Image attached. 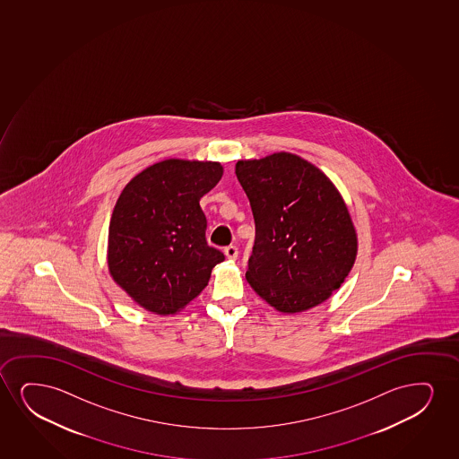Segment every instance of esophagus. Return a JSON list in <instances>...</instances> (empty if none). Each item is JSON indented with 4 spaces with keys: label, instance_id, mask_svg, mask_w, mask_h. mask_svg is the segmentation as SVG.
<instances>
[{
    "label": "esophagus",
    "instance_id": "34e87169",
    "mask_svg": "<svg viewBox=\"0 0 459 459\" xmlns=\"http://www.w3.org/2000/svg\"><path fill=\"white\" fill-rule=\"evenodd\" d=\"M223 253H225V255H227L228 259H231V261H236V259H238V247H234V245H230V247H227Z\"/></svg>",
    "mask_w": 459,
    "mask_h": 459
}]
</instances>
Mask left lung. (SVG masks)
<instances>
[{
	"label": "left lung",
	"instance_id": "obj_1",
	"mask_svg": "<svg viewBox=\"0 0 459 459\" xmlns=\"http://www.w3.org/2000/svg\"><path fill=\"white\" fill-rule=\"evenodd\" d=\"M250 200L255 238L248 259L251 289L282 314L318 306L354 267V221L331 178L289 152L236 164Z\"/></svg>",
	"mask_w": 459,
	"mask_h": 459
}]
</instances>
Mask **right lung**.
<instances>
[{
    "mask_svg": "<svg viewBox=\"0 0 459 459\" xmlns=\"http://www.w3.org/2000/svg\"><path fill=\"white\" fill-rule=\"evenodd\" d=\"M221 175L217 161L169 158L122 189L108 227L107 264L113 281L147 312H181L225 259L206 244L200 208Z\"/></svg>",
    "mask_w": 459,
    "mask_h": 459,
    "instance_id": "right-lung-1",
    "label": "right lung"
}]
</instances>
